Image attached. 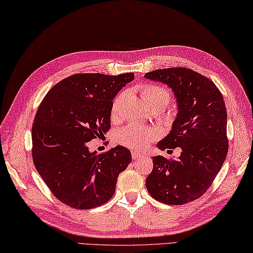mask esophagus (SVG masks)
Wrapping results in <instances>:
<instances>
[{
	"mask_svg": "<svg viewBox=\"0 0 253 253\" xmlns=\"http://www.w3.org/2000/svg\"><path fill=\"white\" fill-rule=\"evenodd\" d=\"M132 158L133 159H140V158H143V155H141V154H139V152H136V151H132Z\"/></svg>",
	"mask_w": 253,
	"mask_h": 253,
	"instance_id": "esophagus-1",
	"label": "esophagus"
}]
</instances>
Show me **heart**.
I'll return each mask as SVG.
<instances>
[{"mask_svg":"<svg viewBox=\"0 0 253 253\" xmlns=\"http://www.w3.org/2000/svg\"><path fill=\"white\" fill-rule=\"evenodd\" d=\"M140 95H141L142 101L146 104L152 105H161L164 107L168 104L169 99H170V93L167 89L160 85L156 84H144L139 87ZM121 96L115 97L112 104V113H115L117 107L119 104V101ZM156 136V132L148 127L134 126H131L124 127L118 132V140L119 142L130 149H134V150H142V149L147 148L154 138Z\"/></svg>","mask_w":253,"mask_h":253,"instance_id":"1","label":"heart"}]
</instances>
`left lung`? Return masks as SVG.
Masks as SVG:
<instances>
[{"mask_svg":"<svg viewBox=\"0 0 253 253\" xmlns=\"http://www.w3.org/2000/svg\"><path fill=\"white\" fill-rule=\"evenodd\" d=\"M144 77L169 86L178 104L171 131L157 147L181 149L177 160L152 157L154 169L146 179L147 189L161 203L183 205L204 195L226 158L225 103L214 83L192 69H157Z\"/></svg>","mask_w":253,"mask_h":253,"instance_id":"1","label":"left lung"}]
</instances>
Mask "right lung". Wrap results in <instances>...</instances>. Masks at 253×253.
I'll use <instances>...</instances> for the list:
<instances>
[{"label": "right lung", "instance_id": "1", "mask_svg": "<svg viewBox=\"0 0 253 253\" xmlns=\"http://www.w3.org/2000/svg\"><path fill=\"white\" fill-rule=\"evenodd\" d=\"M133 78L132 73L75 74L57 83L38 107L32 124L33 164L55 197L70 208L105 204L131 163L129 149L117 146L97 155L87 142L110 130L113 98Z\"/></svg>", "mask_w": 253, "mask_h": 253}]
</instances>
